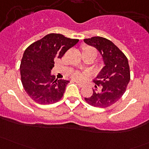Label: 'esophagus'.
Listing matches in <instances>:
<instances>
[{
  "label": "esophagus",
  "instance_id": "1",
  "mask_svg": "<svg viewBox=\"0 0 149 149\" xmlns=\"http://www.w3.org/2000/svg\"><path fill=\"white\" fill-rule=\"evenodd\" d=\"M75 82H76L78 85H79L80 87H83L84 86V84L81 83V82H79V81H75Z\"/></svg>",
  "mask_w": 149,
  "mask_h": 149
}]
</instances>
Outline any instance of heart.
Here are the masks:
<instances>
[{"mask_svg": "<svg viewBox=\"0 0 149 149\" xmlns=\"http://www.w3.org/2000/svg\"><path fill=\"white\" fill-rule=\"evenodd\" d=\"M93 50L96 51L95 49H92V48H88V49H87L85 52H87V51H93ZM70 75H71L72 78H73V79H76V80H81V79L84 78L83 74H82L81 72L78 71V70L72 71L71 73H70Z\"/></svg>", "mask_w": 149, "mask_h": 149, "instance_id": "heart-1", "label": "heart"}]
</instances>
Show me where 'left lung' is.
<instances>
[{
	"mask_svg": "<svg viewBox=\"0 0 149 149\" xmlns=\"http://www.w3.org/2000/svg\"><path fill=\"white\" fill-rule=\"evenodd\" d=\"M84 41L98 49L104 63L94 80L96 89H93L91 97L84 100L95 107H108L118 102L125 92L130 79L128 61L120 49L107 39L93 37L84 39Z\"/></svg>",
	"mask_w": 149,
	"mask_h": 149,
	"instance_id": "left-lung-1",
	"label": "left lung"
}]
</instances>
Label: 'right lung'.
Returning <instances> with one entry per match:
<instances>
[{
	"mask_svg": "<svg viewBox=\"0 0 149 149\" xmlns=\"http://www.w3.org/2000/svg\"><path fill=\"white\" fill-rule=\"evenodd\" d=\"M79 40L61 34H47L25 49L20 65L24 88L35 102L50 104L61 100L69 81L55 79L51 75L54 61L61 58Z\"/></svg>",
	"mask_w": 149,
	"mask_h": 149,
	"instance_id": "add662e5",
	"label": "right lung"
}]
</instances>
